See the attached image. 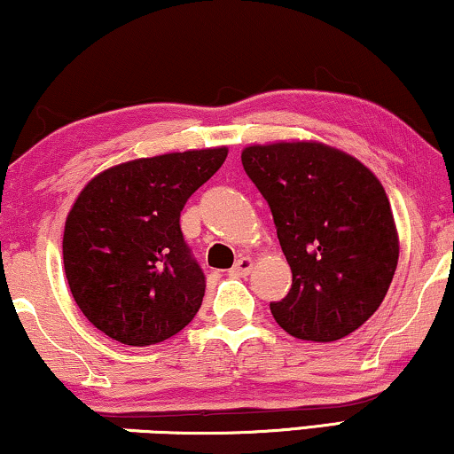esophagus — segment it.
I'll list each match as a JSON object with an SVG mask.
<instances>
[{
  "mask_svg": "<svg viewBox=\"0 0 454 454\" xmlns=\"http://www.w3.org/2000/svg\"><path fill=\"white\" fill-rule=\"evenodd\" d=\"M252 268H254V260L249 258V255H239L231 270H229V274H231V276H247L249 272H252Z\"/></svg>",
  "mask_w": 454,
  "mask_h": 454,
  "instance_id": "esophagus-1",
  "label": "esophagus"
}]
</instances>
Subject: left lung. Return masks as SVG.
Instances as JSON below:
<instances>
[{
  "label": "left lung",
  "instance_id": "1",
  "mask_svg": "<svg viewBox=\"0 0 454 454\" xmlns=\"http://www.w3.org/2000/svg\"><path fill=\"white\" fill-rule=\"evenodd\" d=\"M270 207L293 286L270 303L276 324L309 341L356 332L383 303L399 238L383 184L356 157L315 141L241 151Z\"/></svg>",
  "mask_w": 454,
  "mask_h": 454
}]
</instances>
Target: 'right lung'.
Here are the masks:
<instances>
[{"label":"right lung","instance_id":"right-lung-1","mask_svg":"<svg viewBox=\"0 0 454 454\" xmlns=\"http://www.w3.org/2000/svg\"><path fill=\"white\" fill-rule=\"evenodd\" d=\"M225 157L227 147L141 157L85 184L65 221L63 264L77 307L108 338L160 344L199 313L207 282L180 213Z\"/></svg>","mask_w":454,"mask_h":454}]
</instances>
